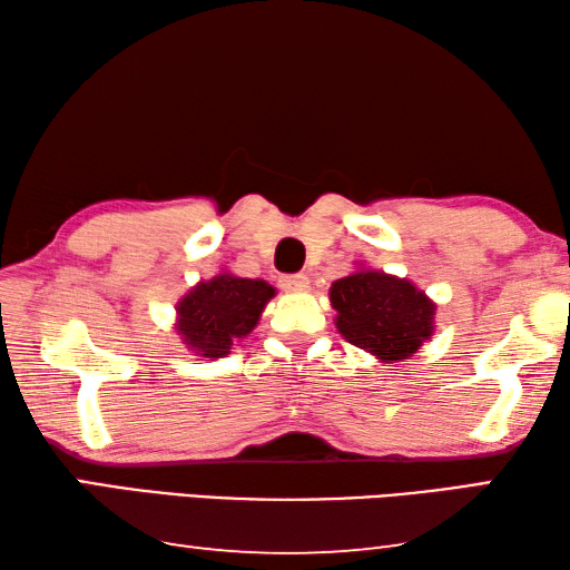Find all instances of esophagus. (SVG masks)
Returning <instances> with one entry per match:
<instances>
[{
	"instance_id": "34e87169",
	"label": "esophagus",
	"mask_w": 570,
	"mask_h": 570,
	"mask_svg": "<svg viewBox=\"0 0 570 570\" xmlns=\"http://www.w3.org/2000/svg\"><path fill=\"white\" fill-rule=\"evenodd\" d=\"M284 292H306L308 288V276L306 274H286L278 278Z\"/></svg>"
}]
</instances>
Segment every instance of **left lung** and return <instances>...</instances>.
<instances>
[{"mask_svg": "<svg viewBox=\"0 0 570 570\" xmlns=\"http://www.w3.org/2000/svg\"><path fill=\"white\" fill-rule=\"evenodd\" d=\"M336 326L348 344L384 361L411 356L433 331V306L409 282L381 272H356L331 286Z\"/></svg>", "mask_w": 570, "mask_h": 570, "instance_id": "1", "label": "left lung"}]
</instances>
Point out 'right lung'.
I'll return each instance as SVG.
<instances>
[{"mask_svg":"<svg viewBox=\"0 0 570 570\" xmlns=\"http://www.w3.org/2000/svg\"><path fill=\"white\" fill-rule=\"evenodd\" d=\"M274 286L262 278L219 274L186 294L179 312V334L202 356L219 358L229 354L234 341L252 334Z\"/></svg>","mask_w":570,"mask_h":570,"instance_id":"right-lung-1","label":"right lung"}]
</instances>
